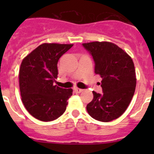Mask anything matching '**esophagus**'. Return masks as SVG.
Returning <instances> with one entry per match:
<instances>
[{
    "mask_svg": "<svg viewBox=\"0 0 154 154\" xmlns=\"http://www.w3.org/2000/svg\"><path fill=\"white\" fill-rule=\"evenodd\" d=\"M75 91L76 92H78V93H80V92H83V89H79V88H75Z\"/></svg>",
    "mask_w": 154,
    "mask_h": 154,
    "instance_id": "obj_1",
    "label": "esophagus"
}]
</instances>
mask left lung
Masks as SVG:
<instances>
[{"mask_svg": "<svg viewBox=\"0 0 154 154\" xmlns=\"http://www.w3.org/2000/svg\"><path fill=\"white\" fill-rule=\"evenodd\" d=\"M95 62V73L102 78L103 93L92 92L87 112L93 119L109 122L126 111L135 92L137 79L131 57L116 45L108 42L84 43Z\"/></svg>", "mask_w": 154, "mask_h": 154, "instance_id": "obj_1", "label": "left lung"}]
</instances>
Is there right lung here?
Listing matches in <instances>:
<instances>
[{
  "label": "right lung",
  "instance_id": "right-lung-1",
  "mask_svg": "<svg viewBox=\"0 0 154 154\" xmlns=\"http://www.w3.org/2000/svg\"><path fill=\"white\" fill-rule=\"evenodd\" d=\"M73 45L45 43L36 48L21 62L19 85L21 100L28 112L44 122L58 119L65 112L72 89L54 85L58 77L59 58Z\"/></svg>",
  "mask_w": 154,
  "mask_h": 154
}]
</instances>
